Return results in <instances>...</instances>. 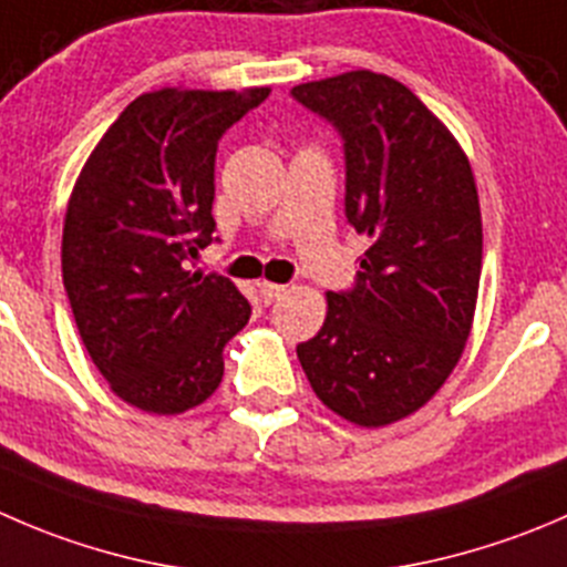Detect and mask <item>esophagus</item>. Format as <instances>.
Wrapping results in <instances>:
<instances>
[{
    "label": "esophagus",
    "instance_id": "34e87169",
    "mask_svg": "<svg viewBox=\"0 0 567 567\" xmlns=\"http://www.w3.org/2000/svg\"><path fill=\"white\" fill-rule=\"evenodd\" d=\"M282 293H285V285L260 282V299H262V305H274V301H277Z\"/></svg>",
    "mask_w": 567,
    "mask_h": 567
}]
</instances>
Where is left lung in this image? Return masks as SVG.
I'll return each instance as SVG.
<instances>
[{"label": "left lung", "instance_id": "1", "mask_svg": "<svg viewBox=\"0 0 567 567\" xmlns=\"http://www.w3.org/2000/svg\"><path fill=\"white\" fill-rule=\"evenodd\" d=\"M290 96L343 141L346 221L368 238L354 285L327 293L321 332L296 354L329 410L384 426L435 395L468 340L482 274L474 174L452 132L390 76L349 71Z\"/></svg>", "mask_w": 567, "mask_h": 567}]
</instances>
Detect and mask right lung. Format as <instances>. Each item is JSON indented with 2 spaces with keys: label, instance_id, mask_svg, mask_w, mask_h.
<instances>
[{
  "label": "right lung",
  "instance_id": "right-lung-1",
  "mask_svg": "<svg viewBox=\"0 0 567 567\" xmlns=\"http://www.w3.org/2000/svg\"><path fill=\"white\" fill-rule=\"evenodd\" d=\"M268 87L144 93L87 157L63 227L76 329L115 395L157 415L202 404L251 305L221 274H190L216 221L218 141Z\"/></svg>",
  "mask_w": 567,
  "mask_h": 567
}]
</instances>
